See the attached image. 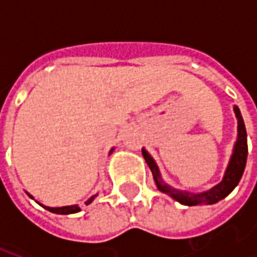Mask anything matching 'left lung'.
Listing matches in <instances>:
<instances>
[{
	"label": "left lung",
	"instance_id": "1",
	"mask_svg": "<svg viewBox=\"0 0 257 257\" xmlns=\"http://www.w3.org/2000/svg\"><path fill=\"white\" fill-rule=\"evenodd\" d=\"M234 111H235V115H237L238 119V139L237 143H235V147H234V154H232L231 160H230V164H228V168H227L226 175L221 180L220 183L215 186L213 189L208 190L205 193L199 194H193L187 193V191H179V190L171 189L169 186L162 183L161 175H160V171H158V167L154 162V160L151 158L150 154L146 150H142L143 153V157H145L147 165L150 167L151 172H153V178L156 180L157 187L162 193L171 195L173 199L179 201L180 204L189 205V206H193V205H212L219 202L220 199H223L224 197H227L228 194L231 193L232 190L235 189V186L239 183L241 180V176H242L243 169H245V165H246V157H248V145H246V131H245V123H243L242 115H241V111L238 107H234Z\"/></svg>",
	"mask_w": 257,
	"mask_h": 257
}]
</instances>
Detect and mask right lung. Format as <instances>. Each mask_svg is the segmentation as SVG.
<instances>
[{"mask_svg": "<svg viewBox=\"0 0 257 257\" xmlns=\"http://www.w3.org/2000/svg\"><path fill=\"white\" fill-rule=\"evenodd\" d=\"M112 151V150H111ZM95 198V195L93 197H90L88 201H86V204H90L92 201ZM44 206V205H42ZM45 209L49 210V212H52V213H58V215H68V213H75V212H79V208L77 205H71V206H62V208H49V206H44Z\"/></svg>", "mask_w": 257, "mask_h": 257, "instance_id": "1", "label": "right lung"}]
</instances>
